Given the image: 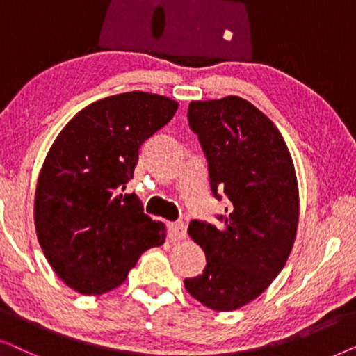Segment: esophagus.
Here are the masks:
<instances>
[{
  "label": "esophagus",
  "mask_w": 356,
  "mask_h": 356,
  "mask_svg": "<svg viewBox=\"0 0 356 356\" xmlns=\"http://www.w3.org/2000/svg\"><path fill=\"white\" fill-rule=\"evenodd\" d=\"M169 236L170 239L181 241L187 238V226L186 222L177 221V222H170L169 225Z\"/></svg>",
  "instance_id": "1"
}]
</instances>
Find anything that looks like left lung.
Segmentation results:
<instances>
[{
    "instance_id": "8db88e82",
    "label": "left lung",
    "mask_w": 356,
    "mask_h": 356,
    "mask_svg": "<svg viewBox=\"0 0 356 356\" xmlns=\"http://www.w3.org/2000/svg\"><path fill=\"white\" fill-rule=\"evenodd\" d=\"M188 125L208 161L211 191L231 200L221 226L193 220L207 267L184 285L215 311L239 309L270 286L296 239L300 193L291 154L270 118L238 96L192 101Z\"/></svg>"
}]
</instances>
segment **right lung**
Masks as SVG:
<instances>
[{
	"mask_svg": "<svg viewBox=\"0 0 356 356\" xmlns=\"http://www.w3.org/2000/svg\"><path fill=\"white\" fill-rule=\"evenodd\" d=\"M177 107L141 91L101 99L76 113L47 153L35 188L37 239L60 280L81 295L122 285L145 250L164 244L163 222L122 192L140 146Z\"/></svg>",
	"mask_w": 356,
	"mask_h": 356,
	"instance_id": "obj_1",
	"label": "right lung"
}]
</instances>
